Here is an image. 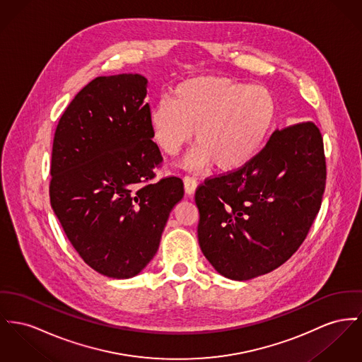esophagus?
<instances>
[{
  "label": "esophagus",
  "mask_w": 362,
  "mask_h": 362,
  "mask_svg": "<svg viewBox=\"0 0 362 362\" xmlns=\"http://www.w3.org/2000/svg\"><path fill=\"white\" fill-rule=\"evenodd\" d=\"M184 187H185V192L188 194H192L197 187V181H196V177L192 174H188L184 177Z\"/></svg>",
  "instance_id": "34e87169"
}]
</instances>
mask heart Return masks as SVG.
<instances>
[{
  "instance_id": "1",
  "label": "heart",
  "mask_w": 362,
  "mask_h": 362,
  "mask_svg": "<svg viewBox=\"0 0 362 362\" xmlns=\"http://www.w3.org/2000/svg\"><path fill=\"white\" fill-rule=\"evenodd\" d=\"M277 119V101L259 85L222 76H197L181 82L173 101L155 103L148 114L155 145L177 155L196 132L197 148L187 159L191 168L214 165L236 171L265 146Z\"/></svg>"
}]
</instances>
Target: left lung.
Here are the masks:
<instances>
[{"mask_svg":"<svg viewBox=\"0 0 362 362\" xmlns=\"http://www.w3.org/2000/svg\"><path fill=\"white\" fill-rule=\"evenodd\" d=\"M325 182L324 143L313 122L276 130L248 165L196 188L204 257L239 281L277 269L306 239Z\"/></svg>","mask_w":362,"mask_h":362,"instance_id":"8db88e82","label":"left lung"}]
</instances>
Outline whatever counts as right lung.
<instances>
[{"label":"right lung","instance_id":"right-lung-1","mask_svg":"<svg viewBox=\"0 0 362 362\" xmlns=\"http://www.w3.org/2000/svg\"><path fill=\"white\" fill-rule=\"evenodd\" d=\"M146 79L97 76L57 123L50 163V206L85 264L129 279L155 257L184 182L162 166L148 123Z\"/></svg>","mask_w":362,"mask_h":362}]
</instances>
